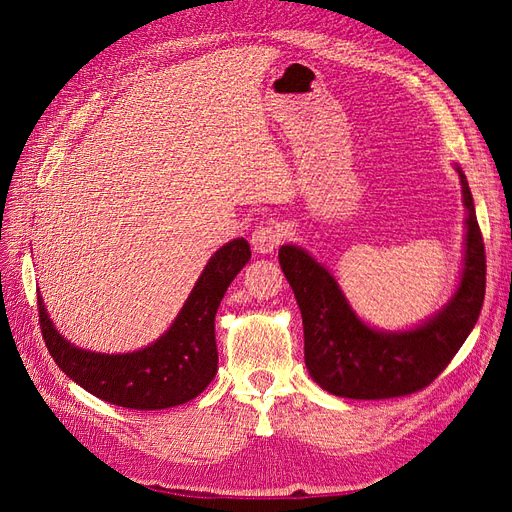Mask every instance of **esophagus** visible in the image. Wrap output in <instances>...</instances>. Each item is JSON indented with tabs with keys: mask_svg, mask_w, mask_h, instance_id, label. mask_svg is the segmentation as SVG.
<instances>
[{
	"mask_svg": "<svg viewBox=\"0 0 512 512\" xmlns=\"http://www.w3.org/2000/svg\"><path fill=\"white\" fill-rule=\"evenodd\" d=\"M282 239H284V230L273 222H265L254 228L250 241L258 254H271L275 247L282 243Z\"/></svg>",
	"mask_w": 512,
	"mask_h": 512,
	"instance_id": "34e87169",
	"label": "esophagus"
}]
</instances>
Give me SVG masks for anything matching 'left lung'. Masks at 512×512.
Masks as SVG:
<instances>
[{
    "label": "left lung",
    "instance_id": "1",
    "mask_svg": "<svg viewBox=\"0 0 512 512\" xmlns=\"http://www.w3.org/2000/svg\"><path fill=\"white\" fill-rule=\"evenodd\" d=\"M466 207L459 284L436 314L404 331L356 316L331 271L299 245L280 247V265L303 316L305 367L324 391L348 399H389L425 389L472 333L485 299V243L474 198L455 164Z\"/></svg>",
    "mask_w": 512,
    "mask_h": 512
}]
</instances>
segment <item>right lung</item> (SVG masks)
I'll list each match as a JSON object with an SVG mask.
<instances>
[{
  "label": "right lung",
  "instance_id": "1",
  "mask_svg": "<svg viewBox=\"0 0 512 512\" xmlns=\"http://www.w3.org/2000/svg\"><path fill=\"white\" fill-rule=\"evenodd\" d=\"M252 258L243 237L222 245L205 265L173 324L149 346L106 354L70 344L38 294L44 344L59 369L91 395L132 410L181 406L203 393L218 371L215 314L237 273Z\"/></svg>",
  "mask_w": 512,
  "mask_h": 512
}]
</instances>
